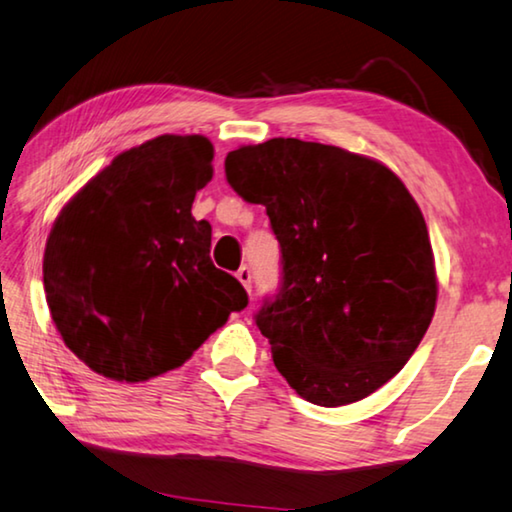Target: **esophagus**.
I'll return each instance as SVG.
<instances>
[{
  "mask_svg": "<svg viewBox=\"0 0 512 512\" xmlns=\"http://www.w3.org/2000/svg\"><path fill=\"white\" fill-rule=\"evenodd\" d=\"M235 277H238V281L242 283V286H245L247 290H251V270L247 265H242L238 272H235Z\"/></svg>",
  "mask_w": 512,
  "mask_h": 512,
  "instance_id": "esophagus-1",
  "label": "esophagus"
}]
</instances>
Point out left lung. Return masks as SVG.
<instances>
[{
	"label": "left lung",
	"instance_id": "obj_1",
	"mask_svg": "<svg viewBox=\"0 0 512 512\" xmlns=\"http://www.w3.org/2000/svg\"><path fill=\"white\" fill-rule=\"evenodd\" d=\"M224 169L265 206L281 247L279 293L254 316L277 371L320 407L371 396L419 348L437 302L428 229L403 180L283 137L231 151Z\"/></svg>",
	"mask_w": 512,
	"mask_h": 512
}]
</instances>
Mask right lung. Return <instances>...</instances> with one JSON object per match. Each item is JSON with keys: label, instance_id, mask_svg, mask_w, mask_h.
<instances>
[{"label": "right lung", "instance_id": "right-lung-1", "mask_svg": "<svg viewBox=\"0 0 512 512\" xmlns=\"http://www.w3.org/2000/svg\"><path fill=\"white\" fill-rule=\"evenodd\" d=\"M210 162L206 137H155L59 212L43 256L47 306L91 371L119 382L174 371L247 306L242 283L210 261V224L192 217Z\"/></svg>", "mask_w": 512, "mask_h": 512}]
</instances>
